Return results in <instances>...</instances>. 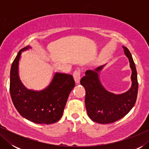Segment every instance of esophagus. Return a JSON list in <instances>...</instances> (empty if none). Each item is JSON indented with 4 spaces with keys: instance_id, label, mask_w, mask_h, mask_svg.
<instances>
[{
    "instance_id": "obj_1",
    "label": "esophagus",
    "mask_w": 149,
    "mask_h": 149,
    "mask_svg": "<svg viewBox=\"0 0 149 149\" xmlns=\"http://www.w3.org/2000/svg\"><path fill=\"white\" fill-rule=\"evenodd\" d=\"M81 70L80 69H77V70H74L73 72V77H74L75 82L77 83H79L81 79Z\"/></svg>"
}]
</instances>
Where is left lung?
I'll use <instances>...</instances> for the list:
<instances>
[{
  "label": "left lung",
  "instance_id": "1",
  "mask_svg": "<svg viewBox=\"0 0 149 149\" xmlns=\"http://www.w3.org/2000/svg\"><path fill=\"white\" fill-rule=\"evenodd\" d=\"M123 47L132 70V85L130 90L120 95L106 90L102 86L97 74L104 66L95 70H87L85 76L80 81L86 91L85 102L87 114L92 121L97 123H111L121 119L131 111L136 102L138 83L136 66L129 49Z\"/></svg>",
  "mask_w": 149,
  "mask_h": 149
}]
</instances>
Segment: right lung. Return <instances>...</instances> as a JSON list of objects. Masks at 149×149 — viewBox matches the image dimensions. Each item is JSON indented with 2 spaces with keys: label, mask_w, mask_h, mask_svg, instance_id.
Segmentation results:
<instances>
[{
  "label": "right lung",
  "mask_w": 149,
  "mask_h": 149,
  "mask_svg": "<svg viewBox=\"0 0 149 149\" xmlns=\"http://www.w3.org/2000/svg\"><path fill=\"white\" fill-rule=\"evenodd\" d=\"M11 65L10 94L15 109L22 117L38 124L56 123L62 117L70 91L75 86L72 75L56 73L47 88L34 91L24 87L18 76V63L21 52Z\"/></svg>",
  "instance_id": "add662e5"
}]
</instances>
